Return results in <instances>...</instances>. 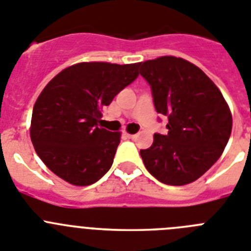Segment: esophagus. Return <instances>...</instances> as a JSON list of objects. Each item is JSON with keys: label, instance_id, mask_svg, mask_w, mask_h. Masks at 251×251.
Instances as JSON below:
<instances>
[{"label": "esophagus", "instance_id": "34e87169", "mask_svg": "<svg viewBox=\"0 0 251 251\" xmlns=\"http://www.w3.org/2000/svg\"><path fill=\"white\" fill-rule=\"evenodd\" d=\"M124 135H125V138L127 139H134L135 138V134H129V132H124Z\"/></svg>", "mask_w": 251, "mask_h": 251}]
</instances>
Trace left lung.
I'll return each mask as SVG.
<instances>
[{
  "mask_svg": "<svg viewBox=\"0 0 251 251\" xmlns=\"http://www.w3.org/2000/svg\"><path fill=\"white\" fill-rule=\"evenodd\" d=\"M151 85L155 111L168 117L166 135L154 134L140 155L151 176L166 185L190 184L223 153L232 116L216 84L198 66L163 56L139 64Z\"/></svg>",
  "mask_w": 251,
  "mask_h": 251,
  "instance_id": "obj_1",
  "label": "left lung"
}]
</instances>
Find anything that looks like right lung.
Instances as JSON below:
<instances>
[{"label": "right lung", "instance_id": "right-lung-1", "mask_svg": "<svg viewBox=\"0 0 251 251\" xmlns=\"http://www.w3.org/2000/svg\"><path fill=\"white\" fill-rule=\"evenodd\" d=\"M139 64L80 62L57 74L33 108L30 138L37 154L69 184L88 186L107 174L120 132L98 125L100 109L139 76Z\"/></svg>", "mask_w": 251, "mask_h": 251}]
</instances>
